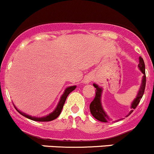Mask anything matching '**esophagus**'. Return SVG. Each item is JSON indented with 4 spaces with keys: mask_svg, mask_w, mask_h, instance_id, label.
Segmentation results:
<instances>
[{
    "mask_svg": "<svg viewBox=\"0 0 154 154\" xmlns=\"http://www.w3.org/2000/svg\"><path fill=\"white\" fill-rule=\"evenodd\" d=\"M90 80H91V79H90L89 77H87L86 80H85V83H89Z\"/></svg>",
    "mask_w": 154,
    "mask_h": 154,
    "instance_id": "1",
    "label": "esophagus"
}]
</instances>
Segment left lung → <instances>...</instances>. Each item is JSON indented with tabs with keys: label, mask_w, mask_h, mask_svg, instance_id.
I'll use <instances>...</instances> for the list:
<instances>
[{
	"label": "left lung",
	"mask_w": 154,
	"mask_h": 154,
	"mask_svg": "<svg viewBox=\"0 0 154 154\" xmlns=\"http://www.w3.org/2000/svg\"><path fill=\"white\" fill-rule=\"evenodd\" d=\"M138 67L139 68L140 71H142V74H144L143 78L142 80V84H141L140 88H139V92H138L137 96H136V98L134 99V100L133 101V103H131V110H130L129 115L131 114L133 112V109L136 108V106H138V104L140 102L141 99H142V96H143L144 89H145V85H146V75H145V66H144V60L142 57H139V64L138 66ZM93 86H94V88H96L95 90V97L94 98V100L91 101V103H90V112H91V115L93 116V117L94 119H96L97 120L100 121L101 122H109V119L108 116L106 115V113L105 112L104 110H103V107H102L101 104V94H102V88L99 87L97 84L94 83Z\"/></svg>",
	"instance_id": "8db88e82"
}]
</instances>
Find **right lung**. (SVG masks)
Wrapping results in <instances>:
<instances>
[{
    "label": "right lung",
    "mask_w": 154,
    "mask_h": 154,
    "mask_svg": "<svg viewBox=\"0 0 154 154\" xmlns=\"http://www.w3.org/2000/svg\"><path fill=\"white\" fill-rule=\"evenodd\" d=\"M76 87H77L76 86H69L68 87V88H66V90H65L64 93H63V94L62 95L60 102H59L58 105H57V108L55 109V110L53 111L51 113H50L48 116H45V117L38 118V117H33V116H29V115H27L26 113L22 112H21L20 110H18L15 106H15V109H16L20 114L22 115V116H24V117L27 118V119H30V120L35 121V122H51V121H53L54 120V119H56L59 116H60V113H61L62 109H63V107L64 106V103L65 102H66L68 95L71 92V91H74V90L75 89Z\"/></svg>",
    "instance_id": "obj_1"
}]
</instances>
